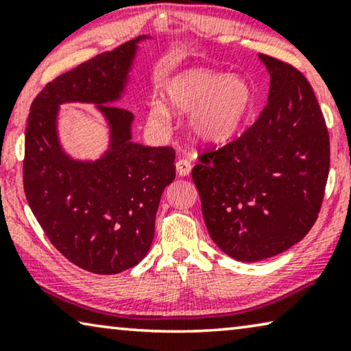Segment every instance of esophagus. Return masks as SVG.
<instances>
[{"instance_id":"esophagus-1","label":"esophagus","mask_w":351,"mask_h":351,"mask_svg":"<svg viewBox=\"0 0 351 351\" xmlns=\"http://www.w3.org/2000/svg\"><path fill=\"white\" fill-rule=\"evenodd\" d=\"M191 170H192V165L187 159H180L176 162V171L180 176H187L191 173Z\"/></svg>"}]
</instances>
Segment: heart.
Segmentation results:
<instances>
[{
	"mask_svg": "<svg viewBox=\"0 0 351 351\" xmlns=\"http://www.w3.org/2000/svg\"><path fill=\"white\" fill-rule=\"evenodd\" d=\"M167 101L178 112H194L192 133L205 143L227 141L239 130L248 114L253 92L241 77L197 68L176 76L167 87ZM151 121L165 124L170 112L162 103H154Z\"/></svg>",
	"mask_w": 351,
	"mask_h": 351,
	"instance_id": "b5f03b06",
	"label": "heart"
}]
</instances>
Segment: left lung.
<instances>
[{
  "instance_id": "1",
  "label": "left lung",
  "mask_w": 351,
  "mask_h": 351,
  "mask_svg": "<svg viewBox=\"0 0 351 351\" xmlns=\"http://www.w3.org/2000/svg\"><path fill=\"white\" fill-rule=\"evenodd\" d=\"M267 105L253 125L192 169L206 229L243 263L283 253L308 234L329 175V133L313 88L289 63L265 53Z\"/></svg>"
}]
</instances>
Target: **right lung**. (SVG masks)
<instances>
[{"label": "right lung", "instance_id": "add662e5", "mask_svg": "<svg viewBox=\"0 0 351 351\" xmlns=\"http://www.w3.org/2000/svg\"><path fill=\"white\" fill-rule=\"evenodd\" d=\"M140 39L47 82L27 121L23 191L29 208L70 263L100 275L121 274L145 258L154 239L160 195L175 180L173 147L130 141L133 114L108 105L124 90ZM65 101L97 102L107 116L112 149L100 161H71L58 146L55 117Z\"/></svg>", "mask_w": 351, "mask_h": 351}]
</instances>
